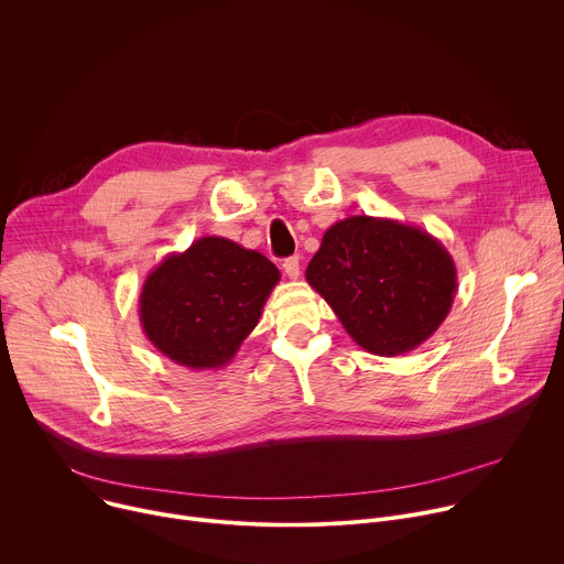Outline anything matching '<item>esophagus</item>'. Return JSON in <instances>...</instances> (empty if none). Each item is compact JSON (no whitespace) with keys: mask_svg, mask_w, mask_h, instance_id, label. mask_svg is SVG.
I'll list each match as a JSON object with an SVG mask.
<instances>
[{"mask_svg":"<svg viewBox=\"0 0 564 564\" xmlns=\"http://www.w3.org/2000/svg\"><path fill=\"white\" fill-rule=\"evenodd\" d=\"M283 272L290 276V279H299L301 274V265H299V257H290L283 261Z\"/></svg>","mask_w":564,"mask_h":564,"instance_id":"esophagus-1","label":"esophagus"}]
</instances>
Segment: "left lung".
<instances>
[{"instance_id":"obj_1","label":"left lung","mask_w":564,"mask_h":564,"mask_svg":"<svg viewBox=\"0 0 564 564\" xmlns=\"http://www.w3.org/2000/svg\"><path fill=\"white\" fill-rule=\"evenodd\" d=\"M357 346L379 357L415 350L448 316L457 270L422 227L350 216L335 223L305 270Z\"/></svg>"}]
</instances>
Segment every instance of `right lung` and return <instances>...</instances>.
I'll use <instances>...</instances> for the list:
<instances>
[{
    "label": "right lung",
    "mask_w": 564,
    "mask_h": 564,
    "mask_svg": "<svg viewBox=\"0 0 564 564\" xmlns=\"http://www.w3.org/2000/svg\"><path fill=\"white\" fill-rule=\"evenodd\" d=\"M257 250L203 236L158 263L140 290V324L155 350L189 370H218L257 328L279 283Z\"/></svg>",
    "instance_id": "right-lung-1"
}]
</instances>
